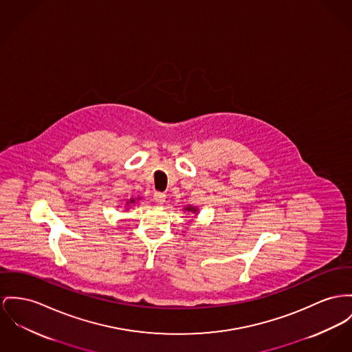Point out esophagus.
I'll return each mask as SVG.
<instances>
[{
  "label": "esophagus",
  "instance_id": "esophagus-1",
  "mask_svg": "<svg viewBox=\"0 0 352 352\" xmlns=\"http://www.w3.org/2000/svg\"><path fill=\"white\" fill-rule=\"evenodd\" d=\"M165 195L164 192H155L153 193V200L157 203V204H163L165 201Z\"/></svg>",
  "mask_w": 352,
  "mask_h": 352
}]
</instances>
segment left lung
Instances as JSON below:
<instances>
[{
	"label": "left lung",
	"instance_id": "1",
	"mask_svg": "<svg viewBox=\"0 0 352 352\" xmlns=\"http://www.w3.org/2000/svg\"><path fill=\"white\" fill-rule=\"evenodd\" d=\"M187 210H188V211H192V212L196 211V210H195V208H192V207H188Z\"/></svg>",
	"mask_w": 352,
	"mask_h": 352
}]
</instances>
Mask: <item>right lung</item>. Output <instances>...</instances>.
Returning <instances> with one entry per match:
<instances>
[{
    "mask_svg": "<svg viewBox=\"0 0 352 352\" xmlns=\"http://www.w3.org/2000/svg\"><path fill=\"white\" fill-rule=\"evenodd\" d=\"M131 203H135V200H131ZM129 204V203H128Z\"/></svg>",
    "mask_w": 352,
    "mask_h": 352,
    "instance_id": "1",
    "label": "right lung"
}]
</instances>
